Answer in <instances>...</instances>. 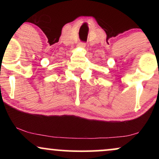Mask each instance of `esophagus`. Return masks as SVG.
Here are the masks:
<instances>
[{"label": "esophagus", "mask_w": 159, "mask_h": 159, "mask_svg": "<svg viewBox=\"0 0 159 159\" xmlns=\"http://www.w3.org/2000/svg\"><path fill=\"white\" fill-rule=\"evenodd\" d=\"M78 46L81 47L82 48H84L86 47V43H80L79 44H78Z\"/></svg>", "instance_id": "34e87169"}]
</instances>
